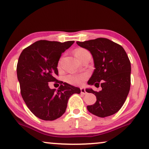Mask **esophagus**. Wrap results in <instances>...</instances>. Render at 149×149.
Returning <instances> with one entry per match:
<instances>
[{
  "label": "esophagus",
  "mask_w": 149,
  "mask_h": 149,
  "mask_svg": "<svg viewBox=\"0 0 149 149\" xmlns=\"http://www.w3.org/2000/svg\"><path fill=\"white\" fill-rule=\"evenodd\" d=\"M81 93L83 94H87V92H86V90H85L84 88H81Z\"/></svg>",
  "instance_id": "obj_1"
}]
</instances>
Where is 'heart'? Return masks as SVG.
Segmentation results:
<instances>
[{
    "mask_svg": "<svg viewBox=\"0 0 149 149\" xmlns=\"http://www.w3.org/2000/svg\"><path fill=\"white\" fill-rule=\"evenodd\" d=\"M89 52L86 49L83 48H79L75 50L74 55L78 59H81L83 56L88 53ZM88 75L86 73H81V74H70L68 75L65 78V81L67 83L73 86H81L85 82V81L88 79Z\"/></svg>",
    "mask_w": 149,
    "mask_h": 149,
    "instance_id": "1",
    "label": "heart"
}]
</instances>
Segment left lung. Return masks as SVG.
Wrapping results in <instances>:
<instances>
[{
  "instance_id": "left-lung-1",
  "label": "left lung",
  "mask_w": 149,
  "mask_h": 149,
  "mask_svg": "<svg viewBox=\"0 0 149 149\" xmlns=\"http://www.w3.org/2000/svg\"><path fill=\"white\" fill-rule=\"evenodd\" d=\"M77 44L88 49L93 57L95 69L88 84L102 88L99 92L86 90L96 96V103L87 106L88 110L100 118L114 114L123 107L130 90L131 63L126 52L120 45L107 38Z\"/></svg>"
}]
</instances>
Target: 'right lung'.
<instances>
[{
  "instance_id": "1",
  "label": "right lung",
  "mask_w": 149,
  "mask_h": 149,
  "mask_svg": "<svg viewBox=\"0 0 149 149\" xmlns=\"http://www.w3.org/2000/svg\"><path fill=\"white\" fill-rule=\"evenodd\" d=\"M74 41L59 42L40 40L23 50L17 64L20 93L30 111L44 120H54L65 113L68 98L79 94L77 87L55 78L61 53ZM61 85L57 92L49 88V82Z\"/></svg>"
}]
</instances>
